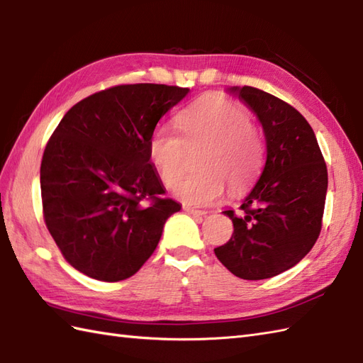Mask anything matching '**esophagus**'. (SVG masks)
I'll return each instance as SVG.
<instances>
[{"label": "esophagus", "mask_w": 363, "mask_h": 363, "mask_svg": "<svg viewBox=\"0 0 363 363\" xmlns=\"http://www.w3.org/2000/svg\"><path fill=\"white\" fill-rule=\"evenodd\" d=\"M184 211H186L188 214L191 216H200V217H205L208 213L206 211H200V209H196V208H191V206H183Z\"/></svg>", "instance_id": "esophagus-1"}]
</instances>
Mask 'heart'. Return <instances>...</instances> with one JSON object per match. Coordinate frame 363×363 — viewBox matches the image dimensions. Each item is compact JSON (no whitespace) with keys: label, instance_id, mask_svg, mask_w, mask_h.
<instances>
[{"label":"heart","instance_id":"heart-1","mask_svg":"<svg viewBox=\"0 0 363 363\" xmlns=\"http://www.w3.org/2000/svg\"><path fill=\"white\" fill-rule=\"evenodd\" d=\"M177 127L158 125L150 133L147 154L166 188L175 186L184 172L186 152L203 147L199 158L200 174L180 182L175 196L183 203L208 206L225 192L240 196L259 177L265 146L250 113L240 104L211 94L194 102L177 116Z\"/></svg>","mask_w":363,"mask_h":363}]
</instances>
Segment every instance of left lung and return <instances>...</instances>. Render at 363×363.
<instances>
[{"mask_svg":"<svg viewBox=\"0 0 363 363\" xmlns=\"http://www.w3.org/2000/svg\"><path fill=\"white\" fill-rule=\"evenodd\" d=\"M262 124L267 160L259 180L240 205L223 211L233 236L214 253L233 275L265 279L294 267L321 231L328 171L312 127L300 111L253 86H233Z\"/></svg>","mask_w":363,"mask_h":363,"instance_id":"8db88e82","label":"left lung"}]
</instances>
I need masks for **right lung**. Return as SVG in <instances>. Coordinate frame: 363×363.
<instances>
[{"label":"right lung","mask_w":363,"mask_h":363,"mask_svg":"<svg viewBox=\"0 0 363 363\" xmlns=\"http://www.w3.org/2000/svg\"><path fill=\"white\" fill-rule=\"evenodd\" d=\"M189 88L133 84L72 106L48 141L43 217L63 257L84 275L116 283L138 272L180 205L163 199L147 141Z\"/></svg>","instance_id":"add662e5"}]
</instances>
